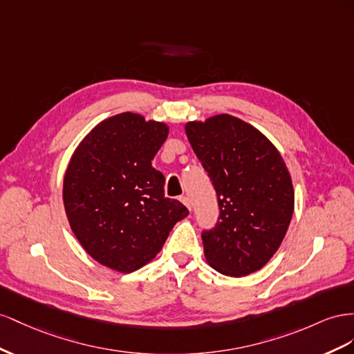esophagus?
<instances>
[{"instance_id":"esophagus-1","label":"esophagus","mask_w":354,"mask_h":354,"mask_svg":"<svg viewBox=\"0 0 354 354\" xmlns=\"http://www.w3.org/2000/svg\"><path fill=\"white\" fill-rule=\"evenodd\" d=\"M179 200L183 201V203H184V205H185V206H187V207L191 210V200H189L188 197H180Z\"/></svg>"}]
</instances>
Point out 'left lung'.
I'll list each match as a JSON object with an SVG mask.
<instances>
[{
    "label": "left lung",
    "instance_id": "obj_1",
    "mask_svg": "<svg viewBox=\"0 0 354 354\" xmlns=\"http://www.w3.org/2000/svg\"><path fill=\"white\" fill-rule=\"evenodd\" d=\"M185 133L221 210L216 227L201 236L207 264L231 277L261 270L280 248L294 214L283 157L257 127L230 114L188 121Z\"/></svg>",
    "mask_w": 354,
    "mask_h": 354
}]
</instances>
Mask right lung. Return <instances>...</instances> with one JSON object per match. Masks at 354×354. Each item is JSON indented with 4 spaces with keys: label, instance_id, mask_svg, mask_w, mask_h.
Instances as JSON below:
<instances>
[{
    "label": "right lung",
    "instance_id": "obj_1",
    "mask_svg": "<svg viewBox=\"0 0 354 354\" xmlns=\"http://www.w3.org/2000/svg\"><path fill=\"white\" fill-rule=\"evenodd\" d=\"M167 135L163 121L127 111L97 123L71 156L65 214L78 243L104 267L127 274L147 266L188 215L165 197V176L151 165Z\"/></svg>",
    "mask_w": 354,
    "mask_h": 354
}]
</instances>
